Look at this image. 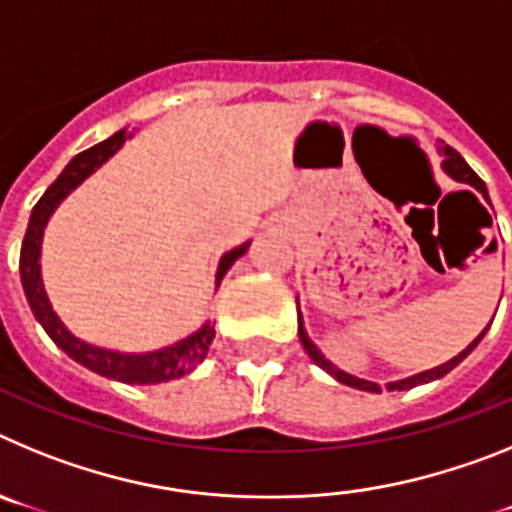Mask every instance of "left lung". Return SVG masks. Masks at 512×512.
Segmentation results:
<instances>
[{"label": "left lung", "instance_id": "left-lung-1", "mask_svg": "<svg viewBox=\"0 0 512 512\" xmlns=\"http://www.w3.org/2000/svg\"><path fill=\"white\" fill-rule=\"evenodd\" d=\"M443 169H446V174L454 176L456 182L472 184V187L477 189L479 194H485V197H487V187H485V182H482V179H479V176L474 174L472 166H469L467 161H464V158H461V153H459V151H454V148H451V146L443 148ZM487 200H490V197H487ZM485 333H487V328L482 330V333H479V336L474 338V341L469 343V346L464 348V351H461L459 356H454V359H451V361H446V364L436 366V369H428V372H423V374H415V377H410V379H402V382L390 384V390H410V387H415V384L431 382V379H438V377H443V374H449L456 364H461V361H464V359H467L469 354H472V348L477 346L479 341H482V336H485ZM300 341H302V346H305L307 354H310V359L315 361V364H318L320 369H325V372H328L330 377H336L338 382L348 384V387H356V390L382 392V387H379V384L366 382V379H359V377H351V374L341 372V369H338V366L330 364V361L325 359L323 354H320L318 346H315V343H312L310 338H307L305 328H302V320H300Z\"/></svg>", "mask_w": 512, "mask_h": 512}]
</instances>
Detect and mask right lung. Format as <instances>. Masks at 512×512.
Masks as SVG:
<instances>
[{"instance_id": "add662e5", "label": "right lung", "mask_w": 512, "mask_h": 512, "mask_svg": "<svg viewBox=\"0 0 512 512\" xmlns=\"http://www.w3.org/2000/svg\"><path fill=\"white\" fill-rule=\"evenodd\" d=\"M128 138L125 130L115 133L112 138L102 140L97 146L81 151L79 156L71 158V164L61 171L56 182L45 189V194L38 200V205L33 207V215H30V223H27L25 238H22V251H20V277H22V289H25V297L30 302V310L38 318V323L43 325V330L53 338L63 354H69L71 359L79 361L81 366H87L92 372L102 374V377L117 379V382L125 384H158L169 382V379L182 377L184 372H189L202 356L207 354L212 338H215V328L205 325L202 330H197L194 336L184 338L176 346L164 348V351H153V354L143 356H128V354H115V351H104V348L89 346V343L79 341L63 328V323L58 320L56 312L51 310V302L43 292V282H40V241H43V228L48 223L51 212L56 210L58 202L92 174L97 166H102L117 148L122 146V140ZM248 243L235 251L225 253L223 261H220V269H217V284L225 277V271L241 259L246 253Z\"/></svg>"}]
</instances>
